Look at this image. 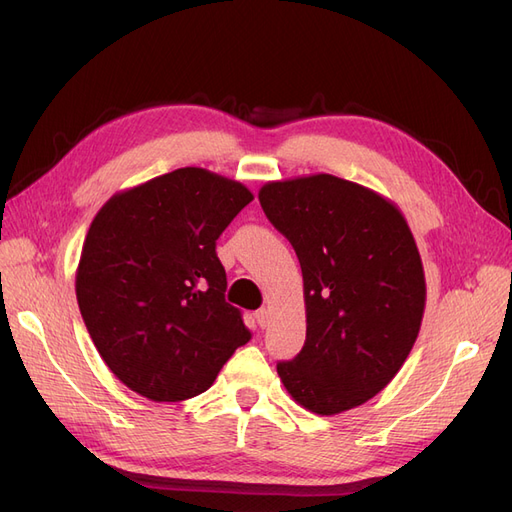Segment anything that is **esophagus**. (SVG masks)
I'll return each instance as SVG.
<instances>
[{
	"label": "esophagus",
	"instance_id": "34e87169",
	"mask_svg": "<svg viewBox=\"0 0 512 512\" xmlns=\"http://www.w3.org/2000/svg\"><path fill=\"white\" fill-rule=\"evenodd\" d=\"M254 318H256V322L260 324V327H262V329H265V327H267V324H269V320H271V312H269V309H267V307H262V309H258V312L254 314Z\"/></svg>",
	"mask_w": 512,
	"mask_h": 512
}]
</instances>
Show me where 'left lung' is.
I'll list each match as a JSON object with an SVG mask.
<instances>
[{
	"label": "left lung",
	"instance_id": "left-lung-1",
	"mask_svg": "<svg viewBox=\"0 0 512 512\" xmlns=\"http://www.w3.org/2000/svg\"><path fill=\"white\" fill-rule=\"evenodd\" d=\"M258 200L301 262L307 333L277 363L305 410H352L389 384L421 331L425 271L389 198L327 173L269 181Z\"/></svg>",
	"mask_w": 512,
	"mask_h": 512
}]
</instances>
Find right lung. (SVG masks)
<instances>
[{
	"label": "right lung",
	"mask_w": 512,
	"mask_h": 512,
	"mask_svg": "<svg viewBox=\"0 0 512 512\" xmlns=\"http://www.w3.org/2000/svg\"><path fill=\"white\" fill-rule=\"evenodd\" d=\"M252 200L243 183L185 166L117 192L91 222L76 301L104 363L134 393L196 397L250 342L224 299L215 241Z\"/></svg>",
	"instance_id": "1"
}]
</instances>
